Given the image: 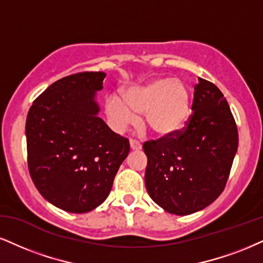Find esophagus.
Instances as JSON below:
<instances>
[{"instance_id":"esophagus-1","label":"esophagus","mask_w":263,"mask_h":263,"mask_svg":"<svg viewBox=\"0 0 263 263\" xmlns=\"http://www.w3.org/2000/svg\"><path fill=\"white\" fill-rule=\"evenodd\" d=\"M130 147L133 150H140L141 148V144L135 139H130Z\"/></svg>"}]
</instances>
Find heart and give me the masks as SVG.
I'll return each instance as SVG.
<instances>
[{"label":"heart","instance_id":"1","mask_svg":"<svg viewBox=\"0 0 263 263\" xmlns=\"http://www.w3.org/2000/svg\"><path fill=\"white\" fill-rule=\"evenodd\" d=\"M106 115L116 130H124L145 115V124L158 137L180 132L191 116V91L183 80L156 78L144 85L133 86L124 100L111 96L106 101Z\"/></svg>","mask_w":263,"mask_h":263}]
</instances>
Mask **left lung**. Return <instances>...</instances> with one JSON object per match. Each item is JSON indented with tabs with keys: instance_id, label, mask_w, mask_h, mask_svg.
Masks as SVG:
<instances>
[{
	"instance_id": "1",
	"label": "left lung",
	"mask_w": 263,
	"mask_h": 263,
	"mask_svg": "<svg viewBox=\"0 0 263 263\" xmlns=\"http://www.w3.org/2000/svg\"><path fill=\"white\" fill-rule=\"evenodd\" d=\"M189 122L171 137L145 141V184L158 206L190 215L224 190L238 150V128L221 90L199 78Z\"/></svg>"
}]
</instances>
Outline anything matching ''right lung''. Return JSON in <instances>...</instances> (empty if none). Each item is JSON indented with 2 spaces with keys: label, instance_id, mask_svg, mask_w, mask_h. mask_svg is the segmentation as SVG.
Segmentation results:
<instances>
[{
  "label": "right lung",
  "instance_id": "obj_1",
  "mask_svg": "<svg viewBox=\"0 0 263 263\" xmlns=\"http://www.w3.org/2000/svg\"><path fill=\"white\" fill-rule=\"evenodd\" d=\"M106 74L82 72L57 80L35 99L25 123L29 173L58 209L89 212L101 205L128 156L129 140L102 121L95 102Z\"/></svg>",
  "mask_w": 263,
  "mask_h": 263
}]
</instances>
